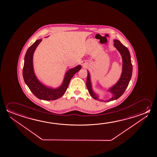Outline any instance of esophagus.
I'll return each mask as SVG.
<instances>
[{"label": "esophagus", "instance_id": "esophagus-1", "mask_svg": "<svg viewBox=\"0 0 157 157\" xmlns=\"http://www.w3.org/2000/svg\"><path fill=\"white\" fill-rule=\"evenodd\" d=\"M82 66H84H84H85V63H84V62H82Z\"/></svg>", "mask_w": 157, "mask_h": 157}]
</instances>
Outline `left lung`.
Segmentation results:
<instances>
[{
	"mask_svg": "<svg viewBox=\"0 0 157 157\" xmlns=\"http://www.w3.org/2000/svg\"><path fill=\"white\" fill-rule=\"evenodd\" d=\"M114 46L117 50L121 54L123 64H122V72L121 76L118 81L116 82L114 85L108 89V92L112 94V98L107 100H102L99 98V96L94 91L90 79V75L89 72L87 71V80H86V86L87 90L90 95L93 98L96 100L103 101V102H109L111 101L116 100L120 98L126 90L128 87L130 80L131 79L132 73V65L131 63V57L130 52L128 48L124 46L121 41L114 39Z\"/></svg>",
	"mask_w": 157,
	"mask_h": 157,
	"instance_id": "left-lung-1",
	"label": "left lung"
}]
</instances>
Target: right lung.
<instances>
[{"label": "right lung", "mask_w": 157, "mask_h": 157, "mask_svg": "<svg viewBox=\"0 0 157 157\" xmlns=\"http://www.w3.org/2000/svg\"><path fill=\"white\" fill-rule=\"evenodd\" d=\"M42 39H39L32 44L26 52L23 68L24 81L32 93L40 100L45 101L55 100L61 98L67 90L70 81L73 76L82 68L81 65L68 70L64 75L62 84L56 88H52L43 84L36 78L34 71V52L36 47L41 42Z\"/></svg>", "instance_id": "add662e5"}]
</instances>
